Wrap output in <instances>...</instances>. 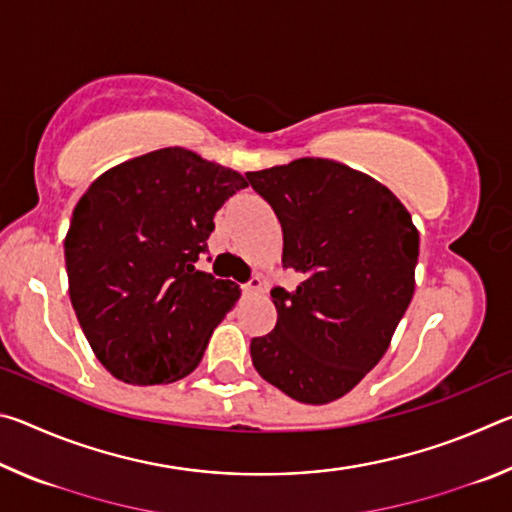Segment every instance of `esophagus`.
<instances>
[{"label":"esophagus","mask_w":512,"mask_h":512,"mask_svg":"<svg viewBox=\"0 0 512 512\" xmlns=\"http://www.w3.org/2000/svg\"><path fill=\"white\" fill-rule=\"evenodd\" d=\"M259 291H262V280L259 277H253L248 284H244V296H255Z\"/></svg>","instance_id":"obj_1"}]
</instances>
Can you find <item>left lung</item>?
<instances>
[{
  "label": "left lung",
  "mask_w": 512,
  "mask_h": 512,
  "mask_svg": "<svg viewBox=\"0 0 512 512\" xmlns=\"http://www.w3.org/2000/svg\"><path fill=\"white\" fill-rule=\"evenodd\" d=\"M282 225L273 332L250 341L255 370L302 404L350 393L384 357L415 291L420 235L391 189L327 158L246 173Z\"/></svg>",
  "instance_id": "obj_1"
}]
</instances>
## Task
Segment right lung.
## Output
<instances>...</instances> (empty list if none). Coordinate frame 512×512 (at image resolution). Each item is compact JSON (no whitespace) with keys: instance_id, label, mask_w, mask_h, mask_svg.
<instances>
[{"instance_id":"1","label":"right lung","mask_w":512,"mask_h":512,"mask_svg":"<svg viewBox=\"0 0 512 512\" xmlns=\"http://www.w3.org/2000/svg\"><path fill=\"white\" fill-rule=\"evenodd\" d=\"M239 171L169 146L94 180L65 237L69 298L92 352L126 384H171L203 359L241 291L196 271Z\"/></svg>"}]
</instances>
